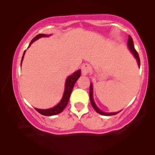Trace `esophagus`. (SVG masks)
Returning <instances> with one entry per match:
<instances>
[{
  "label": "esophagus",
  "instance_id": "obj_1",
  "mask_svg": "<svg viewBox=\"0 0 155 155\" xmlns=\"http://www.w3.org/2000/svg\"><path fill=\"white\" fill-rule=\"evenodd\" d=\"M90 70H91L90 69V65L87 63L83 64L82 66H81V74L84 76L87 75L90 72Z\"/></svg>",
  "mask_w": 155,
  "mask_h": 155
}]
</instances>
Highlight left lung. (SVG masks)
<instances>
[{
	"label": "left lung",
	"mask_w": 155,
	"mask_h": 155,
	"mask_svg": "<svg viewBox=\"0 0 155 155\" xmlns=\"http://www.w3.org/2000/svg\"><path fill=\"white\" fill-rule=\"evenodd\" d=\"M127 46H128L129 47V49L130 50L131 52L133 53V54L134 55V57L136 58V59L137 60V62H138V66L140 67V58H139V56H138V52H137L136 49H135V47H134V45H133V38H131L130 35H129L128 37V41H127ZM92 83H90V103H91L92 107H93L94 109L95 110L96 112H97L98 114H100L101 115H104V116H110V115H115L117 114H118L119 112H112V113H106V112H104L101 111V109H99L98 108H97V106H96V104H95V102H94V100H93V96H92Z\"/></svg>",
	"instance_id": "left-lung-1"
}]
</instances>
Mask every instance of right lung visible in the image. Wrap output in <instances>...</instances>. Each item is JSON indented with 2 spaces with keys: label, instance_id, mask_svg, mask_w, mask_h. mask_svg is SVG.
<instances>
[{
  "label": "right lung",
  "instance_id": "obj_1",
  "mask_svg": "<svg viewBox=\"0 0 155 155\" xmlns=\"http://www.w3.org/2000/svg\"><path fill=\"white\" fill-rule=\"evenodd\" d=\"M49 36V35H45V34H38L37 35L35 38H33V40L31 41V42L30 43L29 47L31 46L32 43L36 41L37 39L41 38V37H47ZM25 53V51H24L22 58V60H21V65H22V62L23 60V58H24ZM81 76V71L79 70L77 71L74 72L72 75L69 76L66 79V81H65V90H64V93L63 95V97H62L60 102L58 104L57 106H55L54 107L48 108V109H39V108H35V109L36 110L38 113H40L41 114L44 115V116H53V115L58 114L61 113L62 111H63L64 108L66 107L68 105V103L69 101V98H70L72 90L74 88V84L76 82L78 79Z\"/></svg>",
  "mask_w": 155,
  "mask_h": 155
}]
</instances>
